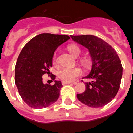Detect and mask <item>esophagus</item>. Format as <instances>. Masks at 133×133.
Segmentation results:
<instances>
[{"mask_svg":"<svg viewBox=\"0 0 133 133\" xmlns=\"http://www.w3.org/2000/svg\"><path fill=\"white\" fill-rule=\"evenodd\" d=\"M71 83L70 82H65V81H62V84L63 85H67V84H70Z\"/></svg>","mask_w":133,"mask_h":133,"instance_id":"obj_1","label":"esophagus"}]
</instances>
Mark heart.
Returning a JSON list of instances; mask_svg holds the SVG:
<instances>
[{"label": "heart", "instance_id": "obj_1", "mask_svg": "<svg viewBox=\"0 0 133 133\" xmlns=\"http://www.w3.org/2000/svg\"><path fill=\"white\" fill-rule=\"evenodd\" d=\"M68 51L69 53L74 57H78L81 53V50L78 46L75 45H71L68 47ZM53 64L55 65L57 64V55L55 54L52 59ZM82 64L87 66L88 65V62L87 60L82 61ZM82 74V71L81 69L78 67L69 68V67H63L61 68L57 71V76L59 78H60L62 81L65 82H71L74 81L75 78L78 76H79Z\"/></svg>", "mask_w": 133, "mask_h": 133}]
</instances>
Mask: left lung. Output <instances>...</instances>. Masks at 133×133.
Returning <instances> with one entry per match:
<instances>
[{
	"mask_svg": "<svg viewBox=\"0 0 133 133\" xmlns=\"http://www.w3.org/2000/svg\"><path fill=\"white\" fill-rule=\"evenodd\" d=\"M75 42L88 48L92 61L91 71L85 78L84 92L78 99L90 107H102L115 97L120 88L123 66L114 49L107 42L92 35L71 36Z\"/></svg>",
	"mask_w": 133,
	"mask_h": 133,
	"instance_id": "1",
	"label": "left lung"
}]
</instances>
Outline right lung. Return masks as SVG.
Instances as JSON below:
<instances>
[{
	"label": "right lung",
	"instance_id": "obj_1",
	"mask_svg": "<svg viewBox=\"0 0 133 133\" xmlns=\"http://www.w3.org/2000/svg\"><path fill=\"white\" fill-rule=\"evenodd\" d=\"M69 38L67 35L41 34L22 50L15 69V83L22 99L31 107L45 108L58 99L62 87L60 81H55L54 85L43 84L42 76L50 72L56 49ZM55 77L51 76L52 80Z\"/></svg>",
	"mask_w": 133,
	"mask_h": 133
}]
</instances>
